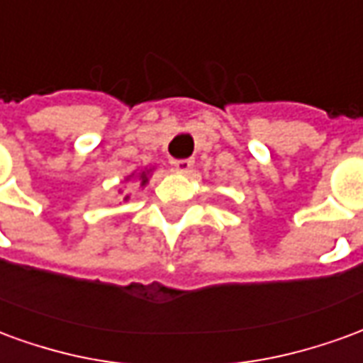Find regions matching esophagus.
<instances>
[{
    "instance_id": "obj_1",
    "label": "esophagus",
    "mask_w": 363,
    "mask_h": 363,
    "mask_svg": "<svg viewBox=\"0 0 363 363\" xmlns=\"http://www.w3.org/2000/svg\"><path fill=\"white\" fill-rule=\"evenodd\" d=\"M173 169L177 173H189L190 169H192V159H174Z\"/></svg>"
}]
</instances>
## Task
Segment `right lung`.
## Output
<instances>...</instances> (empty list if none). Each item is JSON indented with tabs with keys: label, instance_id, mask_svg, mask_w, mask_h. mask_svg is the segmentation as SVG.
Instances as JSON below:
<instances>
[{
	"label": "right lung",
	"instance_id": "obj_1",
	"mask_svg": "<svg viewBox=\"0 0 363 363\" xmlns=\"http://www.w3.org/2000/svg\"><path fill=\"white\" fill-rule=\"evenodd\" d=\"M151 173H153V167L138 169V171H134L132 174H128L126 179H124V182H130V184H138L140 189H143V186H145V184L150 182ZM124 200H130V194H126V196H124Z\"/></svg>",
	"mask_w": 363,
	"mask_h": 363
}]
</instances>
